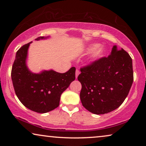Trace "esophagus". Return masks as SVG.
I'll return each instance as SVG.
<instances>
[{
  "mask_svg": "<svg viewBox=\"0 0 146 146\" xmlns=\"http://www.w3.org/2000/svg\"><path fill=\"white\" fill-rule=\"evenodd\" d=\"M80 74V71H79V70H76V78H77L78 77V76Z\"/></svg>",
  "mask_w": 146,
  "mask_h": 146,
  "instance_id": "obj_1",
  "label": "esophagus"
}]
</instances>
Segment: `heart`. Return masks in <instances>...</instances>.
<instances>
[{"label": "heart", "instance_id": "b5f03b06", "mask_svg": "<svg viewBox=\"0 0 146 146\" xmlns=\"http://www.w3.org/2000/svg\"><path fill=\"white\" fill-rule=\"evenodd\" d=\"M98 47H99L98 44H92L88 48V50L89 51L95 50L97 49ZM103 53H104V50L103 49H102V48L98 49L96 51H95L94 54V58L100 57L102 55Z\"/></svg>", "mask_w": 146, "mask_h": 146}]
</instances>
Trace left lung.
Returning <instances> with one entry per match:
<instances>
[{
    "label": "left lung",
    "instance_id": "8db88e82",
    "mask_svg": "<svg viewBox=\"0 0 146 146\" xmlns=\"http://www.w3.org/2000/svg\"><path fill=\"white\" fill-rule=\"evenodd\" d=\"M80 71L78 80L82 84L81 102L94 114H104L120 106L133 81L131 58L115 46L108 56L96 60Z\"/></svg>",
    "mask_w": 146,
    "mask_h": 146
}]
</instances>
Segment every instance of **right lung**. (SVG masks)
I'll list each match as a JSON object with an SVG mask.
<instances>
[{"instance_id": "1", "label": "right lung", "mask_w": 146, "mask_h": 146, "mask_svg": "<svg viewBox=\"0 0 146 146\" xmlns=\"http://www.w3.org/2000/svg\"><path fill=\"white\" fill-rule=\"evenodd\" d=\"M46 38L40 36L36 40ZM23 45L17 52L11 70V78L16 95L21 102L32 111L46 113L60 104V96L75 80L76 68L65 73L54 70L33 74L26 65L30 44Z\"/></svg>"}]
</instances>
